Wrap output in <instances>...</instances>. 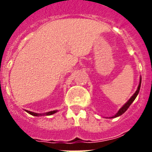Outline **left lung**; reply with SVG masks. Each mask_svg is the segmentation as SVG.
<instances>
[{"mask_svg":"<svg viewBox=\"0 0 152 152\" xmlns=\"http://www.w3.org/2000/svg\"><path fill=\"white\" fill-rule=\"evenodd\" d=\"M140 85H141V77L140 78V83H139V85H138V88H137V90L136 91V92L132 95V96L131 98H130L126 102H125L124 105H123L122 106H121V108L118 111V113H116L115 115H113V117H110V118H117V117H119V116H121V114H123V113H125V111L127 110L128 108L129 107L130 105L132 103V102L134 101L135 99L137 98V96L138 95V94H139V91H140Z\"/></svg>","mask_w":152,"mask_h":152,"instance_id":"obj_1","label":"left lung"}]
</instances>
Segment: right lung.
I'll list each match as a JSON object with an SVG mask.
<instances>
[{
    "instance_id": "1",
    "label": "right lung",
    "mask_w": 152,
    "mask_h": 152,
    "mask_svg": "<svg viewBox=\"0 0 152 152\" xmlns=\"http://www.w3.org/2000/svg\"><path fill=\"white\" fill-rule=\"evenodd\" d=\"M26 112H27L28 113H30L31 115L32 116H35V117H40V116H50V115H52L53 113H57L58 110H53V111H50V112H46V113H34V112H31V111H29V110H26Z\"/></svg>"
}]
</instances>
